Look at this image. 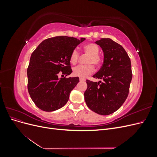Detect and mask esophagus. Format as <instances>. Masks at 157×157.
Listing matches in <instances>:
<instances>
[{"label": "esophagus", "instance_id": "1", "mask_svg": "<svg viewBox=\"0 0 157 157\" xmlns=\"http://www.w3.org/2000/svg\"><path fill=\"white\" fill-rule=\"evenodd\" d=\"M79 80H80V81H85V79L83 78H80Z\"/></svg>", "mask_w": 157, "mask_h": 157}]
</instances>
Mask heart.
<instances>
[{"label":"heart","instance_id":"heart-1","mask_svg":"<svg viewBox=\"0 0 157 157\" xmlns=\"http://www.w3.org/2000/svg\"><path fill=\"white\" fill-rule=\"evenodd\" d=\"M82 50L85 54L89 55L88 57L86 65H80L73 68V74L75 77L80 78H85L89 75L92 74L94 71V67L93 64L99 67L103 62L102 56L99 54V47L94 42H90L85 44ZM80 56V53L77 48H75L71 52L69 56V61L71 64L75 65L78 62Z\"/></svg>","mask_w":157,"mask_h":157}]
</instances>
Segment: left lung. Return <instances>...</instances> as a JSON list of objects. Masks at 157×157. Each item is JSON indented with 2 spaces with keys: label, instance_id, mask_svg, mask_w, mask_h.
I'll list each match as a JSON object with an SVG mask.
<instances>
[{
  "label": "left lung",
  "instance_id": "1",
  "mask_svg": "<svg viewBox=\"0 0 157 157\" xmlns=\"http://www.w3.org/2000/svg\"><path fill=\"white\" fill-rule=\"evenodd\" d=\"M96 43L103 51V63L93 77L103 82L86 80L84 99L87 106L99 115H108L119 109L126 99L132 78L131 61L127 52L110 39H102Z\"/></svg>",
  "mask_w": 157,
  "mask_h": 157
}]
</instances>
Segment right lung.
Returning <instances> with one entry per match:
<instances>
[{
    "label": "right lung",
    "mask_w": 157,
    "mask_h": 157,
    "mask_svg": "<svg viewBox=\"0 0 157 157\" xmlns=\"http://www.w3.org/2000/svg\"><path fill=\"white\" fill-rule=\"evenodd\" d=\"M85 40L59 36L42 41L33 52L27 68L28 92L36 106L54 111L63 107L78 77H67L72 73L71 52ZM65 77L59 78V75Z\"/></svg>",
    "instance_id": "obj_1"
}]
</instances>
